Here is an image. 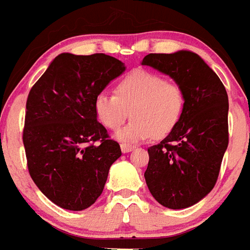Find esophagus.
Wrapping results in <instances>:
<instances>
[{
    "instance_id": "34e87169",
    "label": "esophagus",
    "mask_w": 250,
    "mask_h": 250,
    "mask_svg": "<svg viewBox=\"0 0 250 250\" xmlns=\"http://www.w3.org/2000/svg\"><path fill=\"white\" fill-rule=\"evenodd\" d=\"M120 147L123 153H129V152H131V150L134 149V146H130V144H126V143H123Z\"/></svg>"
}]
</instances>
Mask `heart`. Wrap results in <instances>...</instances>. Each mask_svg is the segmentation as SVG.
Listing matches in <instances>:
<instances>
[{"label":"heart","instance_id":"b5f03b06","mask_svg":"<svg viewBox=\"0 0 250 250\" xmlns=\"http://www.w3.org/2000/svg\"><path fill=\"white\" fill-rule=\"evenodd\" d=\"M113 94L98 93L94 98L97 120L117 130L130 113L131 121L117 133L124 142L167 137L177 126L185 108V93L179 84L147 70H134L115 85Z\"/></svg>","mask_w":250,"mask_h":250}]
</instances>
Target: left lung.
I'll use <instances>...</instances> for the list:
<instances>
[{
	"mask_svg": "<svg viewBox=\"0 0 250 250\" xmlns=\"http://www.w3.org/2000/svg\"><path fill=\"white\" fill-rule=\"evenodd\" d=\"M142 65L166 74L183 88L185 108L177 126L148 148L144 177L164 207L188 208L203 199L217 181L229 144V98L224 84L190 51L149 53Z\"/></svg>",
	"mask_w": 250,
	"mask_h": 250,
	"instance_id": "8db88e82",
	"label": "left lung"
}]
</instances>
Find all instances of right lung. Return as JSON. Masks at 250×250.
<instances>
[{
	"label": "right lung",
	"instance_id": "obj_1",
	"mask_svg": "<svg viewBox=\"0 0 250 250\" xmlns=\"http://www.w3.org/2000/svg\"><path fill=\"white\" fill-rule=\"evenodd\" d=\"M124 71L120 60L104 53H61L29 92L22 131L29 174L63 209L90 207L121 156L97 121L94 98Z\"/></svg>",
	"mask_w": 250,
	"mask_h": 250
}]
</instances>
